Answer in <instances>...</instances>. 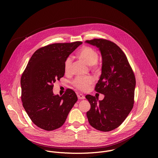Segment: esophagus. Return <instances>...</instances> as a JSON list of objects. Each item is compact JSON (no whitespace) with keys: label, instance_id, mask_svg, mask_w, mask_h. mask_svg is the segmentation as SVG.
<instances>
[{"label":"esophagus","instance_id":"esophagus-1","mask_svg":"<svg viewBox=\"0 0 158 158\" xmlns=\"http://www.w3.org/2000/svg\"><path fill=\"white\" fill-rule=\"evenodd\" d=\"M77 98L79 99H85V96L82 94H77Z\"/></svg>","mask_w":158,"mask_h":158}]
</instances>
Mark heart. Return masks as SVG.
<instances>
[{
    "instance_id": "b5f03b06",
    "label": "heart",
    "mask_w": 158,
    "mask_h": 158,
    "mask_svg": "<svg viewBox=\"0 0 158 158\" xmlns=\"http://www.w3.org/2000/svg\"><path fill=\"white\" fill-rule=\"evenodd\" d=\"M77 56L87 65H92L94 68H97L96 63L98 60L99 56L98 52L94 49L88 46L82 47L77 53ZM72 64L73 59L71 57H68L65 60L64 69L66 74L70 73ZM93 79L91 77H79L74 80L73 84L76 88L81 90V91H85L93 84Z\"/></svg>"
}]
</instances>
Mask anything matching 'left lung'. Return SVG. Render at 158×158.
<instances>
[{"mask_svg": "<svg viewBox=\"0 0 158 158\" xmlns=\"http://www.w3.org/2000/svg\"><path fill=\"white\" fill-rule=\"evenodd\" d=\"M85 42L98 48L101 54V74L95 90L104 95L102 101L85 96L91 104L86 115L92 127L110 131L118 127L132 110L136 79L126 55L116 44L102 39Z\"/></svg>", "mask_w": 158, "mask_h": 158, "instance_id": "obj_1", "label": "left lung"}]
</instances>
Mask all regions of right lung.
Masks as SVG:
<instances>
[{
	"label": "right lung",
	"instance_id": "obj_1",
	"mask_svg": "<svg viewBox=\"0 0 158 158\" xmlns=\"http://www.w3.org/2000/svg\"><path fill=\"white\" fill-rule=\"evenodd\" d=\"M82 42L57 43L37 50L20 79L21 99L30 119L37 127L52 131L61 127L77 101L68 89L62 96L53 93V84L64 75L65 60Z\"/></svg>",
	"mask_w": 158,
	"mask_h": 158
}]
</instances>
